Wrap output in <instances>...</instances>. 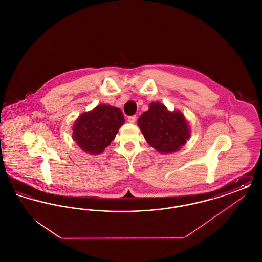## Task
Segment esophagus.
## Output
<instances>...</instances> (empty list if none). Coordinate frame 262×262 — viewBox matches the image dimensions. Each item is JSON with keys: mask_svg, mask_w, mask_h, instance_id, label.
I'll list each match as a JSON object with an SVG mask.
<instances>
[{"mask_svg": "<svg viewBox=\"0 0 262 262\" xmlns=\"http://www.w3.org/2000/svg\"><path fill=\"white\" fill-rule=\"evenodd\" d=\"M136 120H137V116H129L127 118V122L130 124H134L136 122Z\"/></svg>", "mask_w": 262, "mask_h": 262, "instance_id": "34e87169", "label": "esophagus"}]
</instances>
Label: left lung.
<instances>
[{"mask_svg": "<svg viewBox=\"0 0 262 262\" xmlns=\"http://www.w3.org/2000/svg\"><path fill=\"white\" fill-rule=\"evenodd\" d=\"M137 123L146 141L161 153L180 149L190 136L184 115L168 111L161 103H151Z\"/></svg>", "mask_w": 262, "mask_h": 262, "instance_id": "obj_1", "label": "left lung"}]
</instances>
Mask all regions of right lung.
Returning <instances> with one entry per match:
<instances>
[{"label": "right lung", "mask_w": 262, "mask_h": 262, "mask_svg": "<svg viewBox=\"0 0 262 262\" xmlns=\"http://www.w3.org/2000/svg\"><path fill=\"white\" fill-rule=\"evenodd\" d=\"M124 123V115L120 109L99 105L78 117L73 128V137L84 152L99 154L111 143Z\"/></svg>", "instance_id": "obj_1"}]
</instances>
